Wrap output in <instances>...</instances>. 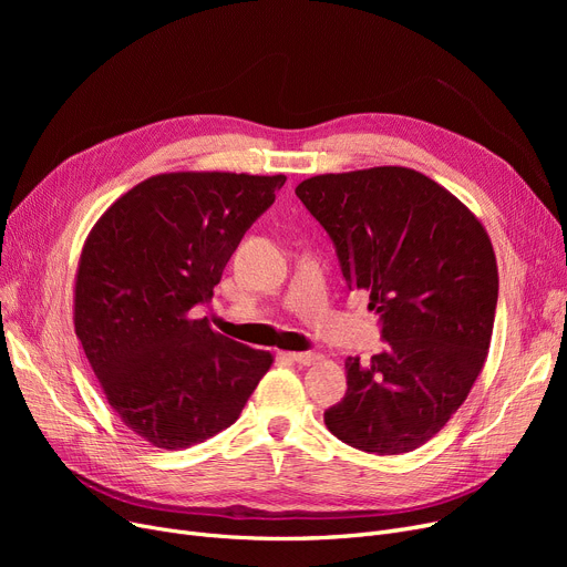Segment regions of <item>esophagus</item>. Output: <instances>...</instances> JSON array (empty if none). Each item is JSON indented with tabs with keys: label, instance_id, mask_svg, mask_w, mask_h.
Segmentation results:
<instances>
[{
	"label": "esophagus",
	"instance_id": "34e87169",
	"mask_svg": "<svg viewBox=\"0 0 567 567\" xmlns=\"http://www.w3.org/2000/svg\"><path fill=\"white\" fill-rule=\"evenodd\" d=\"M289 359L293 361V363H299V365H317V363H321V353H317V351H293V353H289Z\"/></svg>",
	"mask_w": 567,
	"mask_h": 567
}]
</instances>
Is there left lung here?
I'll return each mask as SVG.
<instances>
[{"label":"left lung","instance_id":"obj_1","mask_svg":"<svg viewBox=\"0 0 567 567\" xmlns=\"http://www.w3.org/2000/svg\"><path fill=\"white\" fill-rule=\"evenodd\" d=\"M331 234L349 289L370 293L389 342L344 361L347 393L323 413L340 441L400 455L430 441L485 368L498 268L483 223L434 178L383 165L296 186Z\"/></svg>","mask_w":567,"mask_h":567}]
</instances>
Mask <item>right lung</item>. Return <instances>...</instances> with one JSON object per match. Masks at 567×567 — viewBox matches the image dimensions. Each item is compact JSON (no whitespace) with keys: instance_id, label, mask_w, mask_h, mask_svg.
<instances>
[{"instance_id":"obj_1","label":"right lung","mask_w":567,"mask_h":567,"mask_svg":"<svg viewBox=\"0 0 567 567\" xmlns=\"http://www.w3.org/2000/svg\"><path fill=\"white\" fill-rule=\"evenodd\" d=\"M285 174L167 172L144 178L96 220L80 252L73 326L122 423L182 451L241 415L274 353L195 319Z\"/></svg>"}]
</instances>
